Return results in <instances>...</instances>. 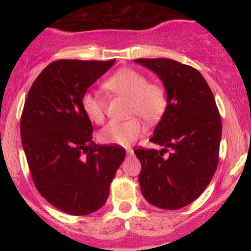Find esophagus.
<instances>
[{
  "mask_svg": "<svg viewBox=\"0 0 251 251\" xmlns=\"http://www.w3.org/2000/svg\"><path fill=\"white\" fill-rule=\"evenodd\" d=\"M126 153H127L128 155H132V154H133V150L127 149V150H126Z\"/></svg>",
  "mask_w": 251,
  "mask_h": 251,
  "instance_id": "1",
  "label": "esophagus"
}]
</instances>
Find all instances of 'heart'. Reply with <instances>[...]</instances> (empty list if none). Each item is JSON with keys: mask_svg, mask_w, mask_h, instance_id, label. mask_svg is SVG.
<instances>
[{"mask_svg": "<svg viewBox=\"0 0 251 251\" xmlns=\"http://www.w3.org/2000/svg\"><path fill=\"white\" fill-rule=\"evenodd\" d=\"M103 87L117 96L129 99L128 114L143 118L146 123H155L164 116L168 108V94L159 83L149 82L140 72L123 68L103 83ZM81 107L86 117L94 124L105 119L106 101L93 92H85L81 97ZM143 124L138 118L125 122L108 123L98 134L100 143L109 145L128 146L142 134Z\"/></svg>", "mask_w": 251, "mask_h": 251, "instance_id": "obj_1", "label": "heart"}]
</instances>
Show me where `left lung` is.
Listing matches in <instances>:
<instances>
[{
    "instance_id": "left-lung-1",
    "label": "left lung",
    "mask_w": 251,
    "mask_h": 251,
    "mask_svg": "<svg viewBox=\"0 0 251 251\" xmlns=\"http://www.w3.org/2000/svg\"><path fill=\"white\" fill-rule=\"evenodd\" d=\"M154 72L168 94V108L150 142L160 151L137 149L139 184L145 200L178 210L201 195L218 165L222 120L214 94L196 68L171 59H137ZM170 151L169 155H165Z\"/></svg>"
}]
</instances>
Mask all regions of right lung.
<instances>
[{"mask_svg": "<svg viewBox=\"0 0 251 251\" xmlns=\"http://www.w3.org/2000/svg\"><path fill=\"white\" fill-rule=\"evenodd\" d=\"M116 60H57L36 77L21 117V139L37 191L61 211L83 216L105 204L126 152L97 145L81 97Z\"/></svg>", "mask_w": 251, "mask_h": 251, "instance_id": "add662e5", "label": "right lung"}]
</instances>
